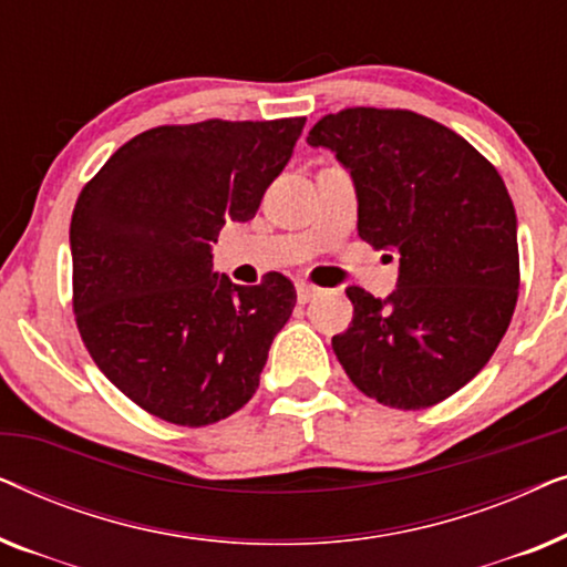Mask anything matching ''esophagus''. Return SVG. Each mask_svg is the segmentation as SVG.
<instances>
[{
    "instance_id": "34e87169",
    "label": "esophagus",
    "mask_w": 567,
    "mask_h": 567,
    "mask_svg": "<svg viewBox=\"0 0 567 567\" xmlns=\"http://www.w3.org/2000/svg\"><path fill=\"white\" fill-rule=\"evenodd\" d=\"M317 293H320V289H317V286H312V284H307V281H299L297 284V299H299V305H307V301H312Z\"/></svg>"
}]
</instances>
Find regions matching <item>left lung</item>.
<instances>
[{
	"label": "left lung",
	"mask_w": 567,
	"mask_h": 567,
	"mask_svg": "<svg viewBox=\"0 0 567 567\" xmlns=\"http://www.w3.org/2000/svg\"><path fill=\"white\" fill-rule=\"evenodd\" d=\"M307 142L336 152L359 198V237L400 255L386 299L348 286L332 351L382 405L423 410L491 361L518 299L516 212L491 162L452 128L392 107H346Z\"/></svg>",
	"instance_id": "1"
}]
</instances>
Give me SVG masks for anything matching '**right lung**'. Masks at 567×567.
<instances>
[{
  "instance_id": "right-lung-1",
  "label": "right lung",
  "mask_w": 567,
  "mask_h": 567,
  "mask_svg": "<svg viewBox=\"0 0 567 567\" xmlns=\"http://www.w3.org/2000/svg\"><path fill=\"white\" fill-rule=\"evenodd\" d=\"M301 128L305 118L150 128L76 198V328L97 369L146 413L200 429L258 390L297 291L281 274L258 286L214 274L212 243L229 219H252Z\"/></svg>"
}]
</instances>
